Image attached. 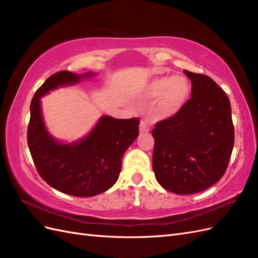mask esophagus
<instances>
[{"mask_svg":"<svg viewBox=\"0 0 258 258\" xmlns=\"http://www.w3.org/2000/svg\"><path fill=\"white\" fill-rule=\"evenodd\" d=\"M150 131V126H148V123L146 121H141L140 123V132L141 134H145V132Z\"/></svg>","mask_w":258,"mask_h":258,"instance_id":"obj_1","label":"esophagus"}]
</instances>
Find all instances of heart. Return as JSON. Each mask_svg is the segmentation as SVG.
<instances>
[{"label": "heart", "mask_w": 258, "mask_h": 258, "mask_svg": "<svg viewBox=\"0 0 258 258\" xmlns=\"http://www.w3.org/2000/svg\"><path fill=\"white\" fill-rule=\"evenodd\" d=\"M190 95V85L184 76L158 77L147 85L145 96L158 99L155 114L160 118L173 116L182 110Z\"/></svg>", "instance_id": "b5f03b06"}]
</instances>
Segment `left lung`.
Returning <instances> with one entry per match:
<instances>
[{
  "mask_svg": "<svg viewBox=\"0 0 258 258\" xmlns=\"http://www.w3.org/2000/svg\"><path fill=\"white\" fill-rule=\"evenodd\" d=\"M191 98L175 115L156 122L153 169L163 188L177 195L206 190L224 175L235 143L230 101L205 74L186 71Z\"/></svg>",
  "mask_w": 258,
  "mask_h": 258,
  "instance_id": "8db88e82",
  "label": "left lung"
}]
</instances>
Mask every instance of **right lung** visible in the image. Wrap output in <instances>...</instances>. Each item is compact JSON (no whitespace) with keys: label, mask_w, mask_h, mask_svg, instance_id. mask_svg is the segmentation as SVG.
Instances as JSON below:
<instances>
[{"label":"right lung","mask_w":258,"mask_h":258,"mask_svg":"<svg viewBox=\"0 0 258 258\" xmlns=\"http://www.w3.org/2000/svg\"><path fill=\"white\" fill-rule=\"evenodd\" d=\"M93 76L60 71L49 76L31 101L28 145L38 174L52 188L75 197H92L116 183L123 153L139 136L138 117L116 119L103 116L90 134L79 142L62 144L46 130L40 98L59 86Z\"/></svg>","instance_id":"right-lung-1"}]
</instances>
